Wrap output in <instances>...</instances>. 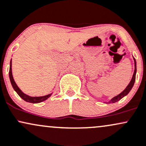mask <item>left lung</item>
<instances>
[{"mask_svg":"<svg viewBox=\"0 0 146 146\" xmlns=\"http://www.w3.org/2000/svg\"><path fill=\"white\" fill-rule=\"evenodd\" d=\"M134 61H135V71H134V74H133V78L130 82V83L128 84V85L126 87V88L121 93H120L119 95H117V96L114 97L113 98H112L111 100L109 101V103H115V102H117L119 100H121L123 97H124L125 96H126L127 94L129 93L130 91L131 90V89L133 88V85H134L135 81V77H136V72H137V66H136V61H135V59L134 58Z\"/></svg>","mask_w":146,"mask_h":146,"instance_id":"8db88e82","label":"left lung"}]
</instances>
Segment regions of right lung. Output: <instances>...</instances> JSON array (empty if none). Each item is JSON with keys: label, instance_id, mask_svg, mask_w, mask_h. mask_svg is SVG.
<instances>
[{"label": "right lung", "instance_id": "add662e5", "mask_svg": "<svg viewBox=\"0 0 146 146\" xmlns=\"http://www.w3.org/2000/svg\"><path fill=\"white\" fill-rule=\"evenodd\" d=\"M9 78L10 81H11V85L13 87V88L14 89V90L17 92V94L20 96V97L23 99L24 100H25L26 102H31V103H39V102H43V101L46 100V99H48V98L52 95V94H48V95L44 96H40V97H31L27 95V94H24L21 90H20V88L17 86L16 83H15L14 79H13V76H12V71H11V61H10V68H9Z\"/></svg>", "mask_w": 146, "mask_h": 146}]
</instances>
